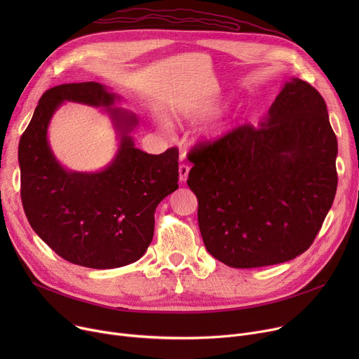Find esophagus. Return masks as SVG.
Returning a JSON list of instances; mask_svg holds the SVG:
<instances>
[{"instance_id": "1", "label": "esophagus", "mask_w": 359, "mask_h": 359, "mask_svg": "<svg viewBox=\"0 0 359 359\" xmlns=\"http://www.w3.org/2000/svg\"><path fill=\"white\" fill-rule=\"evenodd\" d=\"M187 175H189V165L180 164L179 165V179H180V182H186Z\"/></svg>"}]
</instances>
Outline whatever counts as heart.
Returning <instances> with one entry per match:
<instances>
[{"instance_id": "1", "label": "heart", "mask_w": 359, "mask_h": 359, "mask_svg": "<svg viewBox=\"0 0 359 359\" xmlns=\"http://www.w3.org/2000/svg\"><path fill=\"white\" fill-rule=\"evenodd\" d=\"M215 110H217V107L211 106V104H195V106L182 109L179 111V118L180 119H191V121L202 119V118L212 115Z\"/></svg>"}]
</instances>
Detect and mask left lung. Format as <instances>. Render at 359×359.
Instances as JSON below:
<instances>
[{
    "mask_svg": "<svg viewBox=\"0 0 359 359\" xmlns=\"http://www.w3.org/2000/svg\"><path fill=\"white\" fill-rule=\"evenodd\" d=\"M337 140L325 99L291 79L259 128L243 125L189 153L206 250L231 268L304 253L333 203Z\"/></svg>",
    "mask_w": 359,
    "mask_h": 359,
    "instance_id": "1",
    "label": "left lung"
}]
</instances>
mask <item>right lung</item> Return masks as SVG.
Returning a JSON list of instances; mask_svg holds the SVG:
<instances>
[{"label":"right lung","instance_id":"obj_1","mask_svg":"<svg viewBox=\"0 0 359 359\" xmlns=\"http://www.w3.org/2000/svg\"><path fill=\"white\" fill-rule=\"evenodd\" d=\"M103 84L71 83L49 88L18 144L22 202L34 233L62 259L91 269L137 262L154 236L157 205L179 184V149L153 156L129 135L138 119L115 107ZM64 101L104 107L120 137L118 153L100 172H71L53 156L48 122Z\"/></svg>","mask_w":359,"mask_h":359}]
</instances>
